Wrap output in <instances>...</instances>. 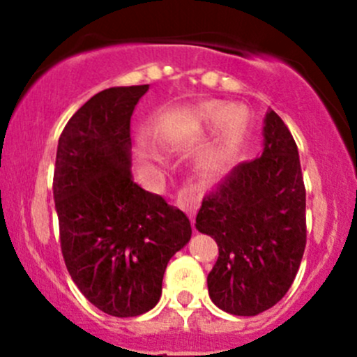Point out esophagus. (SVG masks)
I'll return each mask as SVG.
<instances>
[{
  "instance_id": "34e87169",
  "label": "esophagus",
  "mask_w": 357,
  "mask_h": 357,
  "mask_svg": "<svg viewBox=\"0 0 357 357\" xmlns=\"http://www.w3.org/2000/svg\"><path fill=\"white\" fill-rule=\"evenodd\" d=\"M200 193L199 190L193 188V186H186V188H183L181 192L178 193V197H176V204H178L179 208H183L185 212H188L190 218H192V222H193V214L197 212V208H199L200 205Z\"/></svg>"
}]
</instances>
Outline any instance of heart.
Returning a JSON list of instances; mask_svg holds the SVG:
<instances>
[{
  "mask_svg": "<svg viewBox=\"0 0 357 357\" xmlns=\"http://www.w3.org/2000/svg\"><path fill=\"white\" fill-rule=\"evenodd\" d=\"M208 124H212V136L205 149V158L208 162L229 160L245 139V117L238 109H226L222 103H202L181 117L186 135H200ZM145 157L152 158V153L145 152Z\"/></svg>",
  "mask_w": 357,
  "mask_h": 357,
  "instance_id": "1",
  "label": "heart"
}]
</instances>
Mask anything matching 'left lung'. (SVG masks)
<instances>
[{"mask_svg": "<svg viewBox=\"0 0 357 357\" xmlns=\"http://www.w3.org/2000/svg\"><path fill=\"white\" fill-rule=\"evenodd\" d=\"M264 122L262 155L233 167L197 214V229L219 247L208 295L235 316H255L282 301L307 238L297 145L276 112Z\"/></svg>", "mask_w": 357, "mask_h": 357, "instance_id": "left-lung-1", "label": "left lung"}]
</instances>
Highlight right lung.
<instances>
[{"label":"right lung","instance_id":"right-lung-1","mask_svg":"<svg viewBox=\"0 0 357 357\" xmlns=\"http://www.w3.org/2000/svg\"><path fill=\"white\" fill-rule=\"evenodd\" d=\"M146 91L149 84L109 88L89 98L60 135L53 174L68 275L117 318L157 304L169 259L192 236L185 212L143 190L129 169L131 115Z\"/></svg>","mask_w":357,"mask_h":357}]
</instances>
